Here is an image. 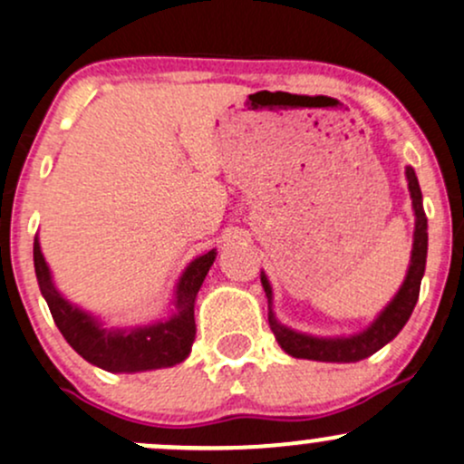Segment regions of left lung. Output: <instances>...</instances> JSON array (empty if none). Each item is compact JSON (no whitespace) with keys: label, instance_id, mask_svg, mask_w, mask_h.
<instances>
[{"label":"left lung","instance_id":"1","mask_svg":"<svg viewBox=\"0 0 464 464\" xmlns=\"http://www.w3.org/2000/svg\"><path fill=\"white\" fill-rule=\"evenodd\" d=\"M409 182V193H411V207L413 216H416V228H413V248L411 260H409L407 276L400 285L398 294L393 300L384 306L367 329L353 335H338V338H318V335L302 334V331L289 329L282 322H277L273 314V289L269 285V277L265 271L260 273L262 286H265L266 300H269V324L273 335H276L277 344L294 358L302 360H318V362H358V360L369 358L375 351H380L384 344L392 343L393 338L402 331L407 324L409 315H411L413 306L418 302L420 294V282L425 276L427 265V216L422 208V193L420 184H418L416 170L411 167L404 169Z\"/></svg>","mask_w":464,"mask_h":464}]
</instances>
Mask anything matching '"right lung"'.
Returning a JSON list of instances; mask_svg holds the SVG:
<instances>
[{
  "instance_id": "1",
  "label": "right lung",
  "mask_w": 464,
  "mask_h": 464,
  "mask_svg": "<svg viewBox=\"0 0 464 464\" xmlns=\"http://www.w3.org/2000/svg\"><path fill=\"white\" fill-rule=\"evenodd\" d=\"M216 248H211L188 262L175 285L173 311L169 318H160L150 324L126 326V329H106L97 315L72 304L57 291L37 236L33 245L39 291L51 309L57 329L86 362L111 373L153 372V369L173 367L188 358L195 340V297L216 262Z\"/></svg>"
}]
</instances>
